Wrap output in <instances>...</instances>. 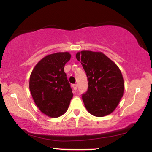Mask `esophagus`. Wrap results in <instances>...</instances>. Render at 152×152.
Returning a JSON list of instances; mask_svg holds the SVG:
<instances>
[{
    "label": "esophagus",
    "mask_w": 152,
    "mask_h": 152,
    "mask_svg": "<svg viewBox=\"0 0 152 152\" xmlns=\"http://www.w3.org/2000/svg\"><path fill=\"white\" fill-rule=\"evenodd\" d=\"M72 88H73V90L76 91L77 88V84H72Z\"/></svg>",
    "instance_id": "esophagus-1"
}]
</instances>
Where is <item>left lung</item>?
Segmentation results:
<instances>
[{
  "label": "left lung",
  "instance_id": "left-lung-1",
  "mask_svg": "<svg viewBox=\"0 0 152 152\" xmlns=\"http://www.w3.org/2000/svg\"><path fill=\"white\" fill-rule=\"evenodd\" d=\"M88 77V90L82 95L85 107L96 117L109 115L124 93V80L118 66L101 52L82 50L76 54Z\"/></svg>",
  "mask_w": 152,
  "mask_h": 152
}]
</instances>
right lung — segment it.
<instances>
[{
    "instance_id": "right-lung-1",
    "label": "right lung",
    "mask_w": 152,
    "mask_h": 152,
    "mask_svg": "<svg viewBox=\"0 0 152 152\" xmlns=\"http://www.w3.org/2000/svg\"><path fill=\"white\" fill-rule=\"evenodd\" d=\"M70 57L68 52L50 54L41 59L31 72V95L39 109L48 117L65 113L73 96L64 70Z\"/></svg>"
}]
</instances>
